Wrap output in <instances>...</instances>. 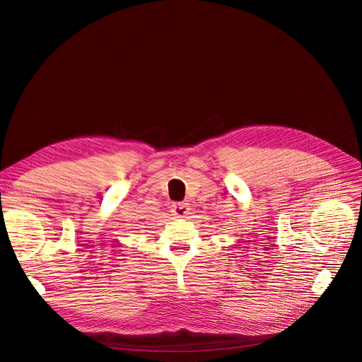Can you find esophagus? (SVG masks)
<instances>
[{
    "instance_id": "obj_1",
    "label": "esophagus",
    "mask_w": 362,
    "mask_h": 362,
    "mask_svg": "<svg viewBox=\"0 0 362 362\" xmlns=\"http://www.w3.org/2000/svg\"><path fill=\"white\" fill-rule=\"evenodd\" d=\"M173 213L177 217H187V214H190V205L182 204V202L175 204L173 205Z\"/></svg>"
}]
</instances>
